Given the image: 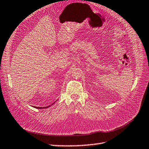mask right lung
Masks as SVG:
<instances>
[{
	"label": "right lung",
	"mask_w": 149,
	"mask_h": 149,
	"mask_svg": "<svg viewBox=\"0 0 149 149\" xmlns=\"http://www.w3.org/2000/svg\"><path fill=\"white\" fill-rule=\"evenodd\" d=\"M53 103H54V102H53ZM52 105H50V106H52ZM46 106V107H35L36 108H37V109H44V108H48V107H49V106Z\"/></svg>",
	"instance_id": "right-lung-1"
}]
</instances>
